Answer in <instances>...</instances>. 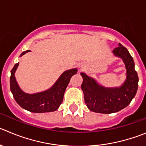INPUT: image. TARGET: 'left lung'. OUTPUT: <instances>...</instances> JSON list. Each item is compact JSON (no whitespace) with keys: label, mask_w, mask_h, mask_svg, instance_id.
<instances>
[{"label":"left lung","mask_w":146,"mask_h":146,"mask_svg":"<svg viewBox=\"0 0 146 146\" xmlns=\"http://www.w3.org/2000/svg\"><path fill=\"white\" fill-rule=\"evenodd\" d=\"M113 53L123 60L127 70L126 80L120 87L105 88L83 72L80 73L83 79L81 88L85 102L91 111L101 113L119 111L130 104L137 93L139 79L129 51L119 43V47L113 50Z\"/></svg>","instance_id":"left-lung-1"}]
</instances>
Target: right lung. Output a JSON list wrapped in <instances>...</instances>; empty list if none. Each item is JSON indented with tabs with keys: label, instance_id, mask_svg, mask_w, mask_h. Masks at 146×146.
<instances>
[{
	"label": "right lung",
	"instance_id": "add662e5",
	"mask_svg": "<svg viewBox=\"0 0 146 146\" xmlns=\"http://www.w3.org/2000/svg\"><path fill=\"white\" fill-rule=\"evenodd\" d=\"M29 51L30 50H25L20 56H22ZM18 66L19 63H17L11 71V91L15 101L21 108L33 113H45L57 110L62 103L64 93L71 77L77 72V68L65 71L48 90L40 93L29 94L25 93L19 88L16 80L15 72Z\"/></svg>",
	"mask_w": 146,
	"mask_h": 146
}]
</instances>
